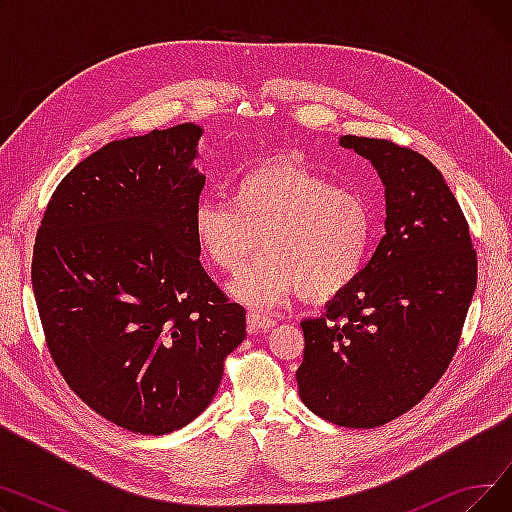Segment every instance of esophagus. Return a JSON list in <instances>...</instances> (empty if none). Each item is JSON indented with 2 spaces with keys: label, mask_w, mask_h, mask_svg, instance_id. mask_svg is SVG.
I'll return each mask as SVG.
<instances>
[{
  "label": "esophagus",
  "mask_w": 512,
  "mask_h": 512,
  "mask_svg": "<svg viewBox=\"0 0 512 512\" xmlns=\"http://www.w3.org/2000/svg\"><path fill=\"white\" fill-rule=\"evenodd\" d=\"M247 324H249V332H251V334L267 332V330L274 328V317L263 313V311L251 309V311L247 313Z\"/></svg>",
  "instance_id": "1"
}]
</instances>
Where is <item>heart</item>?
Listing matches in <instances>:
<instances>
[{
    "mask_svg": "<svg viewBox=\"0 0 512 512\" xmlns=\"http://www.w3.org/2000/svg\"><path fill=\"white\" fill-rule=\"evenodd\" d=\"M193 232L203 255L228 274L263 242L267 251L234 288L242 301L276 305L301 292L309 303H326L365 270L375 215L355 188L336 186L299 159L276 157L240 174L230 199H201Z\"/></svg>",
    "mask_w": 512,
    "mask_h": 512,
    "instance_id": "obj_1",
    "label": "heart"
}]
</instances>
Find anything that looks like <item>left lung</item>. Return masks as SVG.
I'll return each mask as SVG.
<instances>
[{
  "instance_id": "8db88e82",
  "label": "left lung",
  "mask_w": 512,
  "mask_h": 512,
  "mask_svg": "<svg viewBox=\"0 0 512 512\" xmlns=\"http://www.w3.org/2000/svg\"><path fill=\"white\" fill-rule=\"evenodd\" d=\"M386 186V234L357 282L301 321L305 405L342 427H378L411 411L459 348L477 284L465 213L440 170L386 139L346 134Z\"/></svg>"
}]
</instances>
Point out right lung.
Returning <instances> with one entry per match:
<instances>
[{"label": "right lung", "instance_id": "right-lung-1", "mask_svg": "<svg viewBox=\"0 0 512 512\" xmlns=\"http://www.w3.org/2000/svg\"><path fill=\"white\" fill-rule=\"evenodd\" d=\"M201 128L114 141L53 191L33 249L49 355L70 390L132 434L191 423L247 336V311L199 259Z\"/></svg>", "mask_w": 512, "mask_h": 512}]
</instances>
